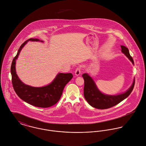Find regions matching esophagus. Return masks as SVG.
<instances>
[{"instance_id":"obj_1","label":"esophagus","mask_w":146,"mask_h":146,"mask_svg":"<svg viewBox=\"0 0 146 146\" xmlns=\"http://www.w3.org/2000/svg\"><path fill=\"white\" fill-rule=\"evenodd\" d=\"M81 73V68L78 67L76 69V71H75V75L78 76H79Z\"/></svg>"}]
</instances>
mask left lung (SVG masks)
Here are the masks:
<instances>
[{
    "label": "left lung",
    "mask_w": 146,
    "mask_h": 146,
    "mask_svg": "<svg viewBox=\"0 0 146 146\" xmlns=\"http://www.w3.org/2000/svg\"><path fill=\"white\" fill-rule=\"evenodd\" d=\"M120 46L121 52L134 64L133 59L130 55L128 49L124 46ZM82 77L84 81V98L91 106L98 109H106L113 107L128 97L133 90L135 83L134 78L132 85L125 92L117 95H108L102 94L98 90L95 82L87 73L83 74Z\"/></svg>",
    "instance_id": "left-lung-1"
}]
</instances>
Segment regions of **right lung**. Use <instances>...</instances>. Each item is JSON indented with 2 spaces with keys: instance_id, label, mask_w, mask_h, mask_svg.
Wrapping results in <instances>:
<instances>
[{
  "instance_id": "add662e5",
  "label": "right lung",
  "mask_w": 146,
  "mask_h": 146,
  "mask_svg": "<svg viewBox=\"0 0 146 146\" xmlns=\"http://www.w3.org/2000/svg\"><path fill=\"white\" fill-rule=\"evenodd\" d=\"M29 41L43 42L39 39L31 38L21 45L11 67L13 87L18 97L26 102L38 108H49L58 102L65 85L73 76L72 73H59L50 84L41 87H34L23 83L17 75L16 60L22 49Z\"/></svg>"
}]
</instances>
